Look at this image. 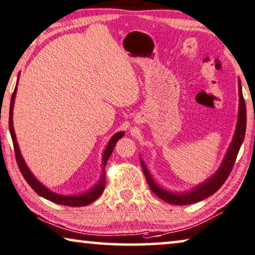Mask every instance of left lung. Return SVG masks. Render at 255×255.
Wrapping results in <instances>:
<instances>
[{"instance_id": "1", "label": "left lung", "mask_w": 255, "mask_h": 255, "mask_svg": "<svg viewBox=\"0 0 255 255\" xmlns=\"http://www.w3.org/2000/svg\"><path fill=\"white\" fill-rule=\"evenodd\" d=\"M238 91H239V110H238V120H237V126L236 130H235V135L231 142L229 149L227 151V154L225 159H223L221 166L218 169L214 175L211 176L207 181H205L204 183L199 184L198 187L195 189L190 190L189 192L185 193H173L164 190L159 187L158 184H155L153 178L151 177L149 170H147L145 164H144L142 159H140V165H142L144 175L146 177L147 183H149L150 189L157 195L159 198L162 199L166 203L173 204V205H190L198 203L200 200L206 199L207 197L212 196L213 193H215L218 190L222 187L225 183L228 176L230 175L231 169L236 161L237 154L241 149L243 140L245 137V130H246V105L244 97H243L242 93V85L239 81L238 85Z\"/></svg>"}]
</instances>
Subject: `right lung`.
<instances>
[{
	"instance_id": "obj_1",
	"label": "right lung",
	"mask_w": 255,
	"mask_h": 255,
	"mask_svg": "<svg viewBox=\"0 0 255 255\" xmlns=\"http://www.w3.org/2000/svg\"><path fill=\"white\" fill-rule=\"evenodd\" d=\"M18 83V82H17ZM16 93H17V85L16 88H14V91L11 96V102H10V112H9V129H10V134H11V138H12L13 142V147H14V153H16V160L19 169H20L21 175L24 176L26 182L29 184V187L32 188L34 191H35L37 195L43 197V198L48 199L52 201V203L59 204V205H64V206H71V207H81V206H87L93 203V201L96 200L98 197L102 195V192L104 191L105 188V183H106V178H105V166L106 162H108L110 155L112 154V151L115 149L116 144L118 140H119L123 136L125 135L124 131H119L112 136V138L110 139V142L106 146V149L103 153V158H102V176L101 180L98 183L95 185V187L89 190L88 192L82 193V195H77V196H63V195H58V193H55L50 191V190L47 189L43 184H41L39 181L36 180L35 177L30 170L28 169V167L26 166L24 159L21 157L20 151H19V146L16 139V134H14V129H13V124H12V112H13V103H14V97H16Z\"/></svg>"
}]
</instances>
